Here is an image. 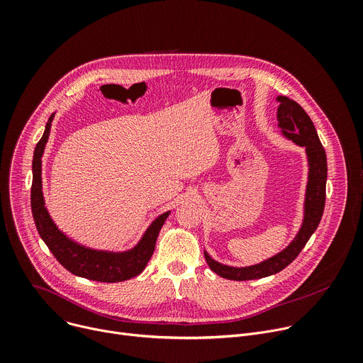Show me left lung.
Instances as JSON below:
<instances>
[{"label":"left lung","instance_id":"obj_1","mask_svg":"<svg viewBox=\"0 0 363 363\" xmlns=\"http://www.w3.org/2000/svg\"><path fill=\"white\" fill-rule=\"evenodd\" d=\"M276 100L279 103L277 126L280 128L281 136L306 150L308 172L303 202V220L294 238L281 251L252 266L235 267L223 264L214 260L208 251L203 250L205 260L210 269L223 279L244 281L269 277L281 272L303 250L308 238L316 231L323 216L328 179L326 152L320 143L312 119L308 118L298 103L286 96H277Z\"/></svg>","mask_w":363,"mask_h":363}]
</instances>
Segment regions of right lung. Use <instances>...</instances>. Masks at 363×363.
<instances>
[{"instance_id":"add662e5","label":"right lung","mask_w":363,"mask_h":363,"mask_svg":"<svg viewBox=\"0 0 363 363\" xmlns=\"http://www.w3.org/2000/svg\"><path fill=\"white\" fill-rule=\"evenodd\" d=\"M55 116L56 112L51 113L48 118L44 133L34 149L33 157L31 211L37 231L50 251L57 258L59 263L74 276L103 283H118L129 280L140 274L146 267L149 258L153 254L158 234L171 211H167L155 218L147 225L139 241L133 247L123 251L87 247L63 233L47 210L41 178V160L48 142L51 122H53Z\"/></svg>"}]
</instances>
